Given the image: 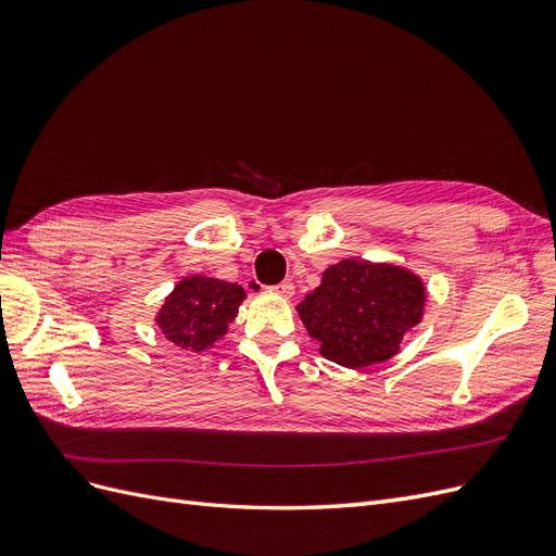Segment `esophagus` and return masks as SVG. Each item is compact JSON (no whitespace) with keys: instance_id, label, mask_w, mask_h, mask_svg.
Listing matches in <instances>:
<instances>
[{"instance_id":"34e87169","label":"esophagus","mask_w":556,"mask_h":556,"mask_svg":"<svg viewBox=\"0 0 556 556\" xmlns=\"http://www.w3.org/2000/svg\"><path fill=\"white\" fill-rule=\"evenodd\" d=\"M268 292H274L278 296H292L294 294V285L290 280H282L280 285H274V288H268Z\"/></svg>"}]
</instances>
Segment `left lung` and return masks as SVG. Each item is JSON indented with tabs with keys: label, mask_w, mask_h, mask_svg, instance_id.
<instances>
[{
	"label": "left lung",
	"mask_w": 556,
	"mask_h": 556,
	"mask_svg": "<svg viewBox=\"0 0 556 556\" xmlns=\"http://www.w3.org/2000/svg\"><path fill=\"white\" fill-rule=\"evenodd\" d=\"M427 285L392 262L341 260L296 306L319 355L345 368L392 359L422 323Z\"/></svg>",
	"instance_id": "8db88e82"
}]
</instances>
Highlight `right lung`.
<instances>
[{
    "mask_svg": "<svg viewBox=\"0 0 556 556\" xmlns=\"http://www.w3.org/2000/svg\"><path fill=\"white\" fill-rule=\"evenodd\" d=\"M245 290L239 282L211 276L178 280L155 315L164 339L180 350L201 352L213 348L229 331L243 304Z\"/></svg>",
    "mask_w": 556,
    "mask_h": 556,
    "instance_id": "obj_1",
    "label": "right lung"
}]
</instances>
